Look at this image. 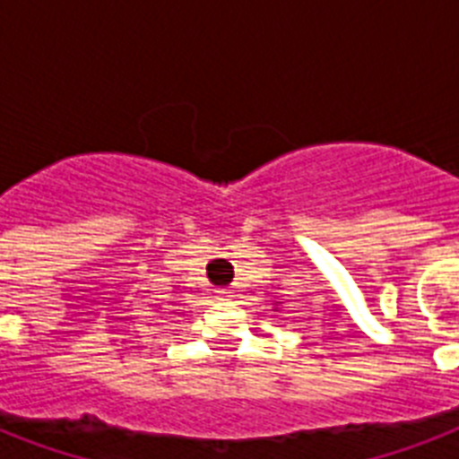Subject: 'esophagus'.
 Listing matches in <instances>:
<instances>
[{
	"mask_svg": "<svg viewBox=\"0 0 459 459\" xmlns=\"http://www.w3.org/2000/svg\"><path fill=\"white\" fill-rule=\"evenodd\" d=\"M216 298H219V300H229L233 295H230V290H216Z\"/></svg>",
	"mask_w": 459,
	"mask_h": 459,
	"instance_id": "34e87169",
	"label": "esophagus"
}]
</instances>
